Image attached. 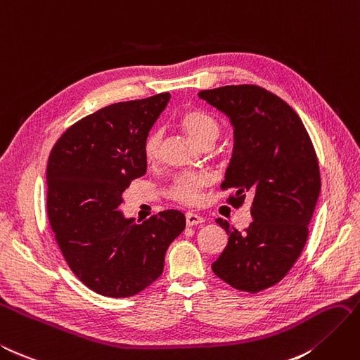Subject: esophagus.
I'll return each instance as SVG.
<instances>
[{"label": "esophagus", "instance_id": "34e87169", "mask_svg": "<svg viewBox=\"0 0 360 360\" xmlns=\"http://www.w3.org/2000/svg\"><path fill=\"white\" fill-rule=\"evenodd\" d=\"M202 222H204V218L200 217V215H197V213H192V212H188V213H186V224H188L189 227L202 224Z\"/></svg>", "mask_w": 360, "mask_h": 360}]
</instances>
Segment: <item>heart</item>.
I'll list each match as a JSON object with an SVG mask.
<instances>
[{"mask_svg": "<svg viewBox=\"0 0 360 360\" xmlns=\"http://www.w3.org/2000/svg\"><path fill=\"white\" fill-rule=\"evenodd\" d=\"M181 127L186 130L191 138L198 145L204 142H215L221 133L219 122L207 112L200 109L186 110L180 118ZM163 139V131L154 129L148 133L143 142L145 158L154 160L160 153V145ZM207 183V177L204 174H183L174 180L171 186V195L177 201L192 204L198 200L200 189Z\"/></svg>", "mask_w": 360, "mask_h": 360, "instance_id": "heart-1", "label": "heart"}]
</instances>
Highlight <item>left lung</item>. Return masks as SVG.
<instances>
[{
    "label": "left lung",
    "mask_w": 360,
    "mask_h": 360,
    "mask_svg": "<svg viewBox=\"0 0 360 360\" xmlns=\"http://www.w3.org/2000/svg\"><path fill=\"white\" fill-rule=\"evenodd\" d=\"M198 96L230 120L235 142L221 186L235 191L233 206L250 198L252 217L244 233L217 219L229 242L212 269L255 294L278 283L304 248L321 191L318 159L300 116L264 87L224 86Z\"/></svg>",
    "instance_id": "8db88e82"
}]
</instances>
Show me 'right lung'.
<instances>
[{"label": "right lung", "instance_id": "obj_1", "mask_svg": "<svg viewBox=\"0 0 360 360\" xmlns=\"http://www.w3.org/2000/svg\"><path fill=\"white\" fill-rule=\"evenodd\" d=\"M171 95L116 103L68 129L46 167V210L72 273L94 292L127 298L163 271L186 226L179 210L136 222L120 210L131 180L147 172L143 142Z\"/></svg>", "mask_w": 360, "mask_h": 360}]
</instances>
